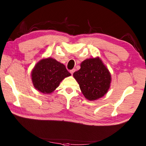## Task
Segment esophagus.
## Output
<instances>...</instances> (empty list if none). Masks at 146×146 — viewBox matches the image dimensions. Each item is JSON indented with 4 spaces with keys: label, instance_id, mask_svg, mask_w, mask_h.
<instances>
[{
    "label": "esophagus",
    "instance_id": "obj_1",
    "mask_svg": "<svg viewBox=\"0 0 146 146\" xmlns=\"http://www.w3.org/2000/svg\"><path fill=\"white\" fill-rule=\"evenodd\" d=\"M76 71V70L75 69H73V70H70V73L71 74V75H73V74L74 73V72H75V71Z\"/></svg>",
    "mask_w": 146,
    "mask_h": 146
}]
</instances>
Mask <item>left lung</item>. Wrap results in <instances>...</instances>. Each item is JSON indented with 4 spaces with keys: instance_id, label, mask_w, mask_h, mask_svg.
<instances>
[{
    "instance_id": "8db88e82",
    "label": "left lung",
    "mask_w": 146,
    "mask_h": 146,
    "mask_svg": "<svg viewBox=\"0 0 146 146\" xmlns=\"http://www.w3.org/2000/svg\"><path fill=\"white\" fill-rule=\"evenodd\" d=\"M73 75L83 95L90 101L103 97L110 88L111 74L98 56L82 61L80 69Z\"/></svg>"
}]
</instances>
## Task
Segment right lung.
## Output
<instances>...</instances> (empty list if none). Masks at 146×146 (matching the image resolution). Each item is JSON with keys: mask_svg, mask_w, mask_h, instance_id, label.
I'll return each instance as SVG.
<instances>
[{"mask_svg": "<svg viewBox=\"0 0 146 146\" xmlns=\"http://www.w3.org/2000/svg\"><path fill=\"white\" fill-rule=\"evenodd\" d=\"M70 76L64 65L51 57L41 59L31 71L34 87L44 94H51L62 80Z\"/></svg>", "mask_w": 146, "mask_h": 146, "instance_id": "add662e5", "label": "right lung"}]
</instances>
